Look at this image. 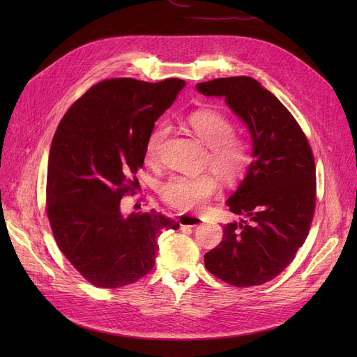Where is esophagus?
I'll return each instance as SVG.
<instances>
[{
    "instance_id": "obj_1",
    "label": "esophagus",
    "mask_w": 357,
    "mask_h": 357,
    "mask_svg": "<svg viewBox=\"0 0 357 357\" xmlns=\"http://www.w3.org/2000/svg\"><path fill=\"white\" fill-rule=\"evenodd\" d=\"M178 221L181 224V227H195L202 222V217L194 214H182L179 215Z\"/></svg>"
}]
</instances>
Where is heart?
Segmentation results:
<instances>
[{
	"instance_id": "b5f03b06",
	"label": "heart",
	"mask_w": 357,
	"mask_h": 357,
	"mask_svg": "<svg viewBox=\"0 0 357 357\" xmlns=\"http://www.w3.org/2000/svg\"><path fill=\"white\" fill-rule=\"evenodd\" d=\"M183 124L208 147L205 163L222 182L236 183L248 174L252 163L250 147L246 140L234 135L236 127L231 120L215 109H197L183 119ZM167 131L166 123H158L149 133L144 144V159L149 165L159 162ZM217 190L218 181L211 174L174 175L159 186V195L171 207L190 211L207 204Z\"/></svg>"
}]
</instances>
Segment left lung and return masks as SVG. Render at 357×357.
Listing matches in <instances>:
<instances>
[{
    "label": "left lung",
    "instance_id": "left-lung-1",
    "mask_svg": "<svg viewBox=\"0 0 357 357\" xmlns=\"http://www.w3.org/2000/svg\"><path fill=\"white\" fill-rule=\"evenodd\" d=\"M222 97L249 128L253 162L226 201L241 215L222 227L220 245L205 253L213 275L237 288L276 278L304 245L315 210V163L308 140L291 112L250 77L197 84Z\"/></svg>",
    "mask_w": 357,
    "mask_h": 357
}]
</instances>
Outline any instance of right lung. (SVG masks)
I'll return each mask as SVG.
<instances>
[{"mask_svg": "<svg viewBox=\"0 0 357 357\" xmlns=\"http://www.w3.org/2000/svg\"><path fill=\"white\" fill-rule=\"evenodd\" d=\"M185 81L105 79L89 88L61 120L52 140L46 205L58 248L89 284L120 288L153 269L158 238L179 224L150 210L124 215L155 121Z\"/></svg>", "mask_w": 357, "mask_h": 357, "instance_id": "obj_1", "label": "right lung"}]
</instances>
